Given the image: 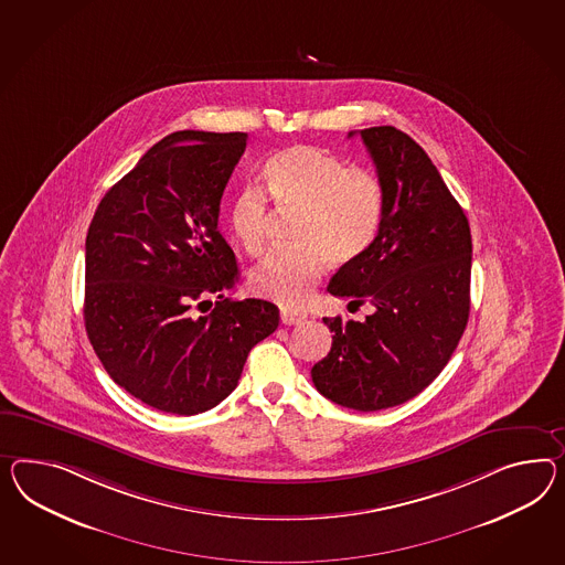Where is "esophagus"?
<instances>
[{
  "instance_id": "esophagus-1",
  "label": "esophagus",
  "mask_w": 565,
  "mask_h": 565,
  "mask_svg": "<svg viewBox=\"0 0 565 565\" xmlns=\"http://www.w3.org/2000/svg\"><path fill=\"white\" fill-rule=\"evenodd\" d=\"M303 313H297V311H289V309H282L280 311V321L285 323V326H297V323H303L305 321Z\"/></svg>"
}]
</instances>
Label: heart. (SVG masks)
<instances>
[{
  "instance_id": "obj_1",
  "label": "heart",
  "mask_w": 565,
  "mask_h": 565,
  "mask_svg": "<svg viewBox=\"0 0 565 565\" xmlns=\"http://www.w3.org/2000/svg\"><path fill=\"white\" fill-rule=\"evenodd\" d=\"M266 192L282 215H297L292 239L299 246L276 249L252 273V289L282 307L307 303L330 260L352 264L373 246L381 230L385 194L373 172L348 168L323 149L292 146L264 163ZM273 213L260 190L247 189L233 201L230 227L249 256L268 242Z\"/></svg>"
}]
</instances>
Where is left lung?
Masks as SVG:
<instances>
[{
	"instance_id": "obj_1",
	"label": "left lung",
	"mask_w": 565,
	"mask_h": 565,
	"mask_svg": "<svg viewBox=\"0 0 565 565\" xmlns=\"http://www.w3.org/2000/svg\"><path fill=\"white\" fill-rule=\"evenodd\" d=\"M361 137L385 194L383 221L373 246L344 264L328 290L373 313L364 321L323 318L332 350L311 379L333 404L376 412L426 390L459 344L471 307V232L409 135L371 127Z\"/></svg>"
}]
</instances>
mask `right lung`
I'll return each instance as SVG.
<instances>
[{
    "label": "right lung",
    "instance_id": "obj_1",
    "mask_svg": "<svg viewBox=\"0 0 565 565\" xmlns=\"http://www.w3.org/2000/svg\"><path fill=\"white\" fill-rule=\"evenodd\" d=\"M246 143V132L163 137L104 194L87 230V338L116 385L160 412L221 404L249 350L278 328L275 303L223 295L239 268L218 204Z\"/></svg>",
    "mask_w": 565,
    "mask_h": 565
}]
</instances>
